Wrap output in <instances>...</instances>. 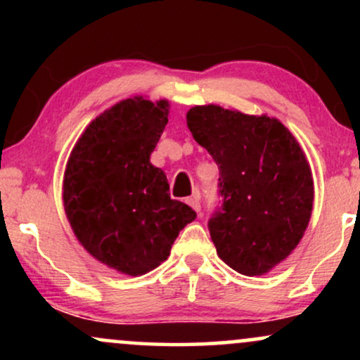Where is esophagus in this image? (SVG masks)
<instances>
[{"label": "esophagus", "instance_id": "1", "mask_svg": "<svg viewBox=\"0 0 360 360\" xmlns=\"http://www.w3.org/2000/svg\"><path fill=\"white\" fill-rule=\"evenodd\" d=\"M186 203H188L196 213H200L201 205H200V198L198 196H191V198H186Z\"/></svg>", "mask_w": 360, "mask_h": 360}]
</instances>
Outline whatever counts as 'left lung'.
I'll use <instances>...</instances> for the list:
<instances>
[{"label": "left lung", "mask_w": 360, "mask_h": 360, "mask_svg": "<svg viewBox=\"0 0 360 360\" xmlns=\"http://www.w3.org/2000/svg\"><path fill=\"white\" fill-rule=\"evenodd\" d=\"M193 139L220 169L223 205L208 229L217 254L243 276H264L296 249L315 186L303 148L278 118L218 105L186 115Z\"/></svg>", "instance_id": "obj_1"}]
</instances>
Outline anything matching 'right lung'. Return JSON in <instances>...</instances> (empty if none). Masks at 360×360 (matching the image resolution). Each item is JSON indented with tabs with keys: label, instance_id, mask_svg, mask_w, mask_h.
Masks as SVG:
<instances>
[{
	"label": "right lung",
	"instance_id": "obj_1",
	"mask_svg": "<svg viewBox=\"0 0 360 360\" xmlns=\"http://www.w3.org/2000/svg\"><path fill=\"white\" fill-rule=\"evenodd\" d=\"M169 101L127 98L86 127L65 164L62 201L79 243L127 276L155 269L181 230L196 218L169 196L150 154L167 125Z\"/></svg>",
	"mask_w": 360,
	"mask_h": 360
}]
</instances>
